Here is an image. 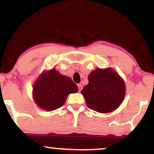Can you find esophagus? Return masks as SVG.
Masks as SVG:
<instances>
[{
  "label": "esophagus",
  "mask_w": 154,
  "mask_h": 154,
  "mask_svg": "<svg viewBox=\"0 0 154 154\" xmlns=\"http://www.w3.org/2000/svg\"><path fill=\"white\" fill-rule=\"evenodd\" d=\"M77 87H78V90H79V92L82 91V85H81V84H78V85H77Z\"/></svg>",
  "instance_id": "esophagus-1"
}]
</instances>
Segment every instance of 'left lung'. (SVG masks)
I'll return each mask as SVG.
<instances>
[{
    "label": "left lung",
    "instance_id": "obj_1",
    "mask_svg": "<svg viewBox=\"0 0 154 154\" xmlns=\"http://www.w3.org/2000/svg\"><path fill=\"white\" fill-rule=\"evenodd\" d=\"M88 85L81 91L89 109L100 113L115 110L125 94L123 79L111 69H96L88 76Z\"/></svg>",
    "mask_w": 154,
    "mask_h": 154
}]
</instances>
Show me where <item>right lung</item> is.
<instances>
[{
  "label": "right lung",
  "instance_id": "1",
  "mask_svg": "<svg viewBox=\"0 0 154 154\" xmlns=\"http://www.w3.org/2000/svg\"><path fill=\"white\" fill-rule=\"evenodd\" d=\"M77 91V85L71 78L60 75L53 69L42 74L36 81L33 96L39 107L53 111L62 106L69 93Z\"/></svg>",
  "mask_w": 154,
  "mask_h": 154
}]
</instances>
